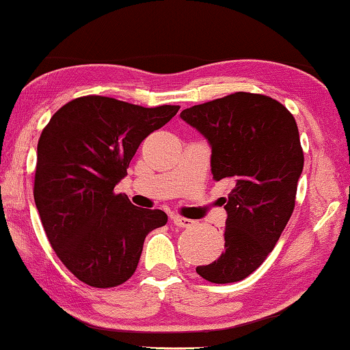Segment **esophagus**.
Listing matches in <instances>:
<instances>
[{
    "mask_svg": "<svg viewBox=\"0 0 350 350\" xmlns=\"http://www.w3.org/2000/svg\"><path fill=\"white\" fill-rule=\"evenodd\" d=\"M173 223H174V226H177V227H182V229H188V227L195 226V221L188 219V218H182V216H174Z\"/></svg>",
    "mask_w": 350,
    "mask_h": 350,
    "instance_id": "obj_1",
    "label": "esophagus"
}]
</instances>
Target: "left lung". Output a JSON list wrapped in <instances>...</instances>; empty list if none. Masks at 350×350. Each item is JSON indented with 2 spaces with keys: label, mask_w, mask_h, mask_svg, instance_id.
I'll list each match as a JSON object with an SVG mask.
<instances>
[{
  "label": "left lung",
  "mask_w": 350,
  "mask_h": 350,
  "mask_svg": "<svg viewBox=\"0 0 350 350\" xmlns=\"http://www.w3.org/2000/svg\"><path fill=\"white\" fill-rule=\"evenodd\" d=\"M180 118L212 146L213 179L234 184L223 198L224 251L196 273L212 284L243 280L273 251L295 210L304 168L296 120L275 99L246 92L193 105Z\"/></svg>",
  "instance_id": "1"
}]
</instances>
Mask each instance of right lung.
<instances>
[{
    "label": "right lung",
    "mask_w": 350,
    "mask_h": 350,
    "mask_svg": "<svg viewBox=\"0 0 350 350\" xmlns=\"http://www.w3.org/2000/svg\"><path fill=\"white\" fill-rule=\"evenodd\" d=\"M179 109L88 95L66 103L42 131L34 201L55 255L84 284H124L146 235L168 221L162 210L135 207L113 188L140 143Z\"/></svg>",
    "instance_id": "obj_1"
}]
</instances>
